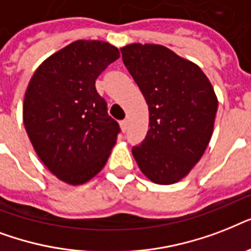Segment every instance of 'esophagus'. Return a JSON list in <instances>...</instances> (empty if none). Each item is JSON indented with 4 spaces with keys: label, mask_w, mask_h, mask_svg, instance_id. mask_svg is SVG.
<instances>
[{
    "label": "esophagus",
    "mask_w": 251,
    "mask_h": 251,
    "mask_svg": "<svg viewBox=\"0 0 251 251\" xmlns=\"http://www.w3.org/2000/svg\"><path fill=\"white\" fill-rule=\"evenodd\" d=\"M120 126H121V130H122V131L125 133L126 129H127V121H126V120H124V121H121V122H120Z\"/></svg>",
    "instance_id": "34e87169"
}]
</instances>
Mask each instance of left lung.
<instances>
[{
    "label": "left lung",
    "instance_id": "8db88e82",
    "mask_svg": "<svg viewBox=\"0 0 251 251\" xmlns=\"http://www.w3.org/2000/svg\"><path fill=\"white\" fill-rule=\"evenodd\" d=\"M121 53L150 112V129L133 147L134 159L152 182H178L201 160L212 137L218 112L214 87L198 65L163 45L134 43Z\"/></svg>",
    "mask_w": 251,
    "mask_h": 251
}]
</instances>
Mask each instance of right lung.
Wrapping results in <instances>:
<instances>
[{"label": "right lung", "mask_w": 251, "mask_h": 251, "mask_svg": "<svg viewBox=\"0 0 251 251\" xmlns=\"http://www.w3.org/2000/svg\"><path fill=\"white\" fill-rule=\"evenodd\" d=\"M118 57L106 41H73L41 62L25 90L23 122L33 150L69 185L98 175L116 145L120 126L95 80Z\"/></svg>", "instance_id": "right-lung-1"}]
</instances>
